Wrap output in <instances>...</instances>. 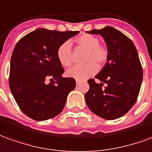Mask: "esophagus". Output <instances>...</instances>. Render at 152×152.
Returning <instances> with one entry per match:
<instances>
[{"label":"esophagus","mask_w":152,"mask_h":152,"mask_svg":"<svg viewBox=\"0 0 152 152\" xmlns=\"http://www.w3.org/2000/svg\"><path fill=\"white\" fill-rule=\"evenodd\" d=\"M76 84L77 85L79 84V81H78V80H76Z\"/></svg>","instance_id":"34e87169"}]
</instances>
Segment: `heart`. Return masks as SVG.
Returning a JSON list of instances; mask_svg holds the SVG:
<instances>
[{"label":"heart","mask_w":152,"mask_h":152,"mask_svg":"<svg viewBox=\"0 0 152 152\" xmlns=\"http://www.w3.org/2000/svg\"><path fill=\"white\" fill-rule=\"evenodd\" d=\"M76 42L82 48L88 50L84 65H75L66 71L69 78L76 80H85L97 72L98 66H102L108 59V50L100 45V40L90 34H82L76 38ZM58 61L64 67H69L72 64V44L70 41H65L57 50Z\"/></svg>","instance_id":"1"}]
</instances>
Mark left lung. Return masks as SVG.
I'll return each instance as SVG.
<instances>
[{
	"label": "left lung",
	"mask_w": 152,
	"mask_h": 152,
	"mask_svg": "<svg viewBox=\"0 0 152 152\" xmlns=\"http://www.w3.org/2000/svg\"><path fill=\"white\" fill-rule=\"evenodd\" d=\"M104 38L108 59L95 78L88 81L89 90L85 101L91 112L103 119L112 120L124 115L135 104L142 82V68L136 47L120 31L106 26L87 32ZM104 83H107L102 88Z\"/></svg>",
	"instance_id": "left-lung-1"
}]
</instances>
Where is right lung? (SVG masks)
I'll return each instance as SVG.
<instances>
[{"label":"right lung","instance_id":"right-lung-1","mask_svg":"<svg viewBox=\"0 0 152 152\" xmlns=\"http://www.w3.org/2000/svg\"><path fill=\"white\" fill-rule=\"evenodd\" d=\"M79 31H51L37 28L17 42L10 60L9 84L16 103L31 119L43 121L63 110L74 78H64L57 58L61 44ZM47 79L57 81L47 85Z\"/></svg>","mask_w":152,"mask_h":152}]
</instances>
